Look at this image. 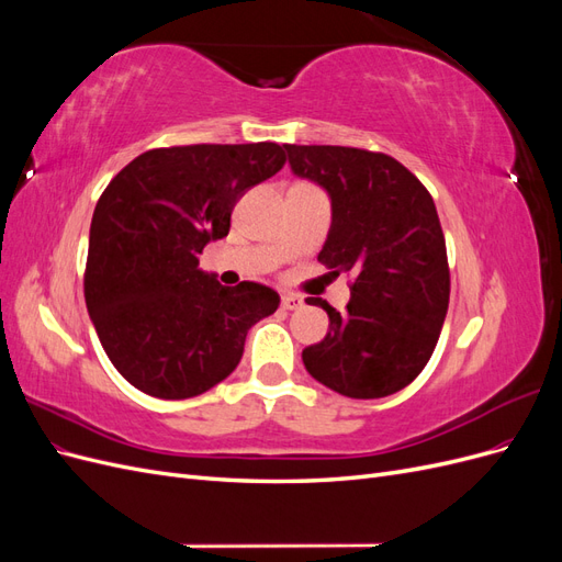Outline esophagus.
Masks as SVG:
<instances>
[{"label":"esophagus","mask_w":562,"mask_h":562,"mask_svg":"<svg viewBox=\"0 0 562 562\" xmlns=\"http://www.w3.org/2000/svg\"><path fill=\"white\" fill-rule=\"evenodd\" d=\"M302 304H304V300H302L300 295H293V293H288V295H283V297H281V307H283V310H288V312L302 310Z\"/></svg>","instance_id":"esophagus-1"}]
</instances>
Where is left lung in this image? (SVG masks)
Listing matches in <instances>:
<instances>
[{
	"label": "left lung",
	"mask_w": 562,
	"mask_h": 562,
	"mask_svg": "<svg viewBox=\"0 0 562 562\" xmlns=\"http://www.w3.org/2000/svg\"><path fill=\"white\" fill-rule=\"evenodd\" d=\"M291 168L326 187L333 225L318 262L351 274L347 312L326 300L330 328L302 351L310 375L349 398H382L429 363L450 302L446 236L417 176L382 151L285 145Z\"/></svg>",
	"instance_id": "left-lung-1"
}]
</instances>
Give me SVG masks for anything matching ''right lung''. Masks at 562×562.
Returning <instances> with one entry per match:
<instances>
[{
  "label": "right lung",
  "instance_id": "add662e5",
  "mask_svg": "<svg viewBox=\"0 0 562 562\" xmlns=\"http://www.w3.org/2000/svg\"><path fill=\"white\" fill-rule=\"evenodd\" d=\"M285 164L277 143L147 149L100 194L83 297L112 366L143 394H203L239 366L250 326L279 295L241 281L225 288L199 252L229 234L239 196Z\"/></svg>",
  "mask_w": 562,
  "mask_h": 562
}]
</instances>
